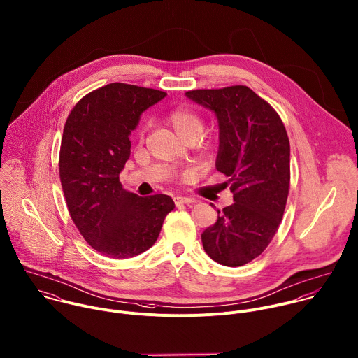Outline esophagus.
I'll return each instance as SVG.
<instances>
[{
  "label": "esophagus",
  "mask_w": 358,
  "mask_h": 358,
  "mask_svg": "<svg viewBox=\"0 0 358 358\" xmlns=\"http://www.w3.org/2000/svg\"><path fill=\"white\" fill-rule=\"evenodd\" d=\"M192 202H194V199L185 198V196H176V198H174V203H176L177 206H180V205H188V203H192Z\"/></svg>",
  "instance_id": "1"
}]
</instances>
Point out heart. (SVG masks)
<instances>
[{
  "instance_id": "heart-1",
  "label": "heart",
  "mask_w": 358,
  "mask_h": 358,
  "mask_svg": "<svg viewBox=\"0 0 358 358\" xmlns=\"http://www.w3.org/2000/svg\"><path fill=\"white\" fill-rule=\"evenodd\" d=\"M164 121L177 134L178 138L188 143L195 142L202 152H208L212 146L210 138L201 136L203 131V120L201 114L196 113L194 108L184 106L176 107L166 114ZM142 134L143 129H141V135Z\"/></svg>"
}]
</instances>
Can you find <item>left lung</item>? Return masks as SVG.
Returning a JSON list of instances; mask_svg holds the SVG:
<instances>
[{
  "label": "left lung",
  "instance_id": "obj_1",
  "mask_svg": "<svg viewBox=\"0 0 358 358\" xmlns=\"http://www.w3.org/2000/svg\"><path fill=\"white\" fill-rule=\"evenodd\" d=\"M185 94L217 117L216 169L229 177L234 199L202 233L203 250L220 265L243 266L266 250L282 222L290 189L289 136L275 108L248 86Z\"/></svg>",
  "mask_w": 358,
  "mask_h": 358
}]
</instances>
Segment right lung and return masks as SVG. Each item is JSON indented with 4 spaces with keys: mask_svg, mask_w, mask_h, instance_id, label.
Returning a JSON list of instances; mask_svg holds the SVG:
<instances>
[{
    "mask_svg": "<svg viewBox=\"0 0 358 358\" xmlns=\"http://www.w3.org/2000/svg\"><path fill=\"white\" fill-rule=\"evenodd\" d=\"M166 94L114 82L83 96L66 118L58 162L66 208L86 243L104 257L125 259L149 250L174 209L170 196H138L118 177L131 155V131Z\"/></svg>",
    "mask_w": 358,
    "mask_h": 358,
    "instance_id": "add662e5",
    "label": "right lung"
}]
</instances>
